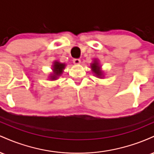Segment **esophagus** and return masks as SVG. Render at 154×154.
I'll return each instance as SVG.
<instances>
[{"instance_id": "esophagus-1", "label": "esophagus", "mask_w": 154, "mask_h": 154, "mask_svg": "<svg viewBox=\"0 0 154 154\" xmlns=\"http://www.w3.org/2000/svg\"><path fill=\"white\" fill-rule=\"evenodd\" d=\"M73 63H75L76 65H78L80 63V59H73Z\"/></svg>"}]
</instances>
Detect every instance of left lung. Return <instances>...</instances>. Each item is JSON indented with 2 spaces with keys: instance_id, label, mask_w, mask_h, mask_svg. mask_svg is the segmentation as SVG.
I'll list each match as a JSON object with an SVG mask.
<instances>
[{
  "instance_id": "left-lung-1",
  "label": "left lung",
  "mask_w": 154,
  "mask_h": 154,
  "mask_svg": "<svg viewBox=\"0 0 154 154\" xmlns=\"http://www.w3.org/2000/svg\"><path fill=\"white\" fill-rule=\"evenodd\" d=\"M91 67L92 71H93L96 77H98V78H102L103 77V72H102L101 69H100V66L99 63H98V61L96 59H95L93 62L91 63Z\"/></svg>"
}]
</instances>
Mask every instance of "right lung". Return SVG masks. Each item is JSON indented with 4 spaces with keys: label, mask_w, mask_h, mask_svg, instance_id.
I'll return each instance as SVG.
<instances>
[{
    "label": "right lung",
    "mask_w": 154,
    "mask_h": 154,
    "mask_svg": "<svg viewBox=\"0 0 154 154\" xmlns=\"http://www.w3.org/2000/svg\"><path fill=\"white\" fill-rule=\"evenodd\" d=\"M66 64L63 63H60L59 61H54L53 65V73L50 76V79L51 80H56L61 74L63 73Z\"/></svg>",
    "instance_id": "add662e5"
}]
</instances>
